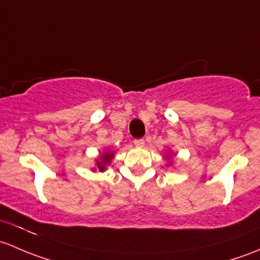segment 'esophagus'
<instances>
[{
	"instance_id": "esophagus-1",
	"label": "esophagus",
	"mask_w": 260,
	"mask_h": 260,
	"mask_svg": "<svg viewBox=\"0 0 260 260\" xmlns=\"http://www.w3.org/2000/svg\"><path fill=\"white\" fill-rule=\"evenodd\" d=\"M134 145L138 146V148H144L145 141H144V139H135V140H134Z\"/></svg>"
}]
</instances>
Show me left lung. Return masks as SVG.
<instances>
[{
	"instance_id": "left-lung-1",
	"label": "left lung",
	"mask_w": 260,
	"mask_h": 260,
	"mask_svg": "<svg viewBox=\"0 0 260 260\" xmlns=\"http://www.w3.org/2000/svg\"><path fill=\"white\" fill-rule=\"evenodd\" d=\"M168 157H170V152H169V155H168V156H167V159H168Z\"/></svg>"
}]
</instances>
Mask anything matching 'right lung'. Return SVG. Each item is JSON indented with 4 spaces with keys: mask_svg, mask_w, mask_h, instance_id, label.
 <instances>
[{
    "mask_svg": "<svg viewBox=\"0 0 260 260\" xmlns=\"http://www.w3.org/2000/svg\"><path fill=\"white\" fill-rule=\"evenodd\" d=\"M114 159V152H104V154L100 155L98 160H96V169L99 171H105L106 167L111 162V160Z\"/></svg>",
    "mask_w": 260,
    "mask_h": 260,
    "instance_id": "add662e5",
    "label": "right lung"
}]
</instances>
